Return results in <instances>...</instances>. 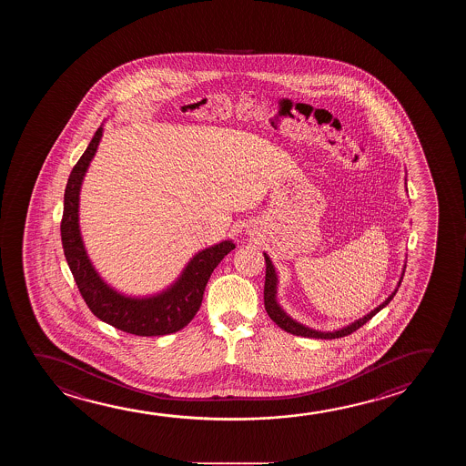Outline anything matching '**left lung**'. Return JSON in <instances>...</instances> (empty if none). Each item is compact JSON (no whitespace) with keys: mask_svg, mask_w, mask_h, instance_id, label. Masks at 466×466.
Masks as SVG:
<instances>
[{"mask_svg":"<svg viewBox=\"0 0 466 466\" xmlns=\"http://www.w3.org/2000/svg\"><path fill=\"white\" fill-rule=\"evenodd\" d=\"M264 259H266V282H264V308L268 310V314H269V318L276 322L282 330L287 331V333H291V335H297V337H304V338H320V339H333V338H341L346 337V335H351L352 331L358 330L360 329L362 325L367 324L369 320H370L377 312L383 309L386 304L391 301L394 295H396V291H392L390 297L386 298L385 303L380 304L378 308L371 310L370 314H367L362 319H359L356 322H352L351 325H348V327H344V329H339L337 331H318L312 330V329H308V327H304V325L298 324L295 322L290 316H287L282 308L277 304L276 293H277V276L276 269H274V266L270 263L269 257L264 253ZM404 277V274H402ZM402 277H400V280H402ZM400 280H399V285H400ZM398 285V287H399Z\"/></svg>","mask_w":466,"mask_h":466,"instance_id":"1","label":"left lung"}]
</instances>
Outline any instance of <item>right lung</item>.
I'll list each match as a JSON object with an SVG mask.
<instances>
[{
    "mask_svg": "<svg viewBox=\"0 0 466 466\" xmlns=\"http://www.w3.org/2000/svg\"><path fill=\"white\" fill-rule=\"evenodd\" d=\"M101 137L102 128H97L85 154L68 176L61 221L62 247L68 268L74 274L85 303L102 322L137 337H160L175 333L189 324L197 310L200 309L203 291L211 272L229 251L236 248V245L230 240H224L197 253L175 284L156 297H123L110 289L89 261L78 226L81 181L95 157Z\"/></svg>",
    "mask_w": 466,
    "mask_h": 466,
    "instance_id": "right-lung-1",
    "label": "right lung"
}]
</instances>
